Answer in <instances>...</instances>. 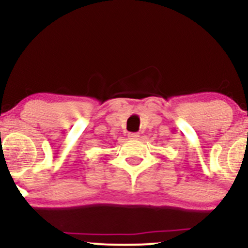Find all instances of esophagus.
<instances>
[{
    "mask_svg": "<svg viewBox=\"0 0 248 248\" xmlns=\"http://www.w3.org/2000/svg\"><path fill=\"white\" fill-rule=\"evenodd\" d=\"M139 138H140V135H139L138 133H129V134H128V139H129V140H138Z\"/></svg>",
    "mask_w": 248,
    "mask_h": 248,
    "instance_id": "obj_1",
    "label": "esophagus"
}]
</instances>
